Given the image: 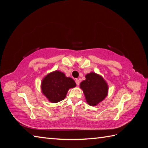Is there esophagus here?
<instances>
[{"label":"esophagus","mask_w":148,"mask_h":148,"mask_svg":"<svg viewBox=\"0 0 148 148\" xmlns=\"http://www.w3.org/2000/svg\"><path fill=\"white\" fill-rule=\"evenodd\" d=\"M75 81H76V84L77 86H79V79H76V80H75Z\"/></svg>","instance_id":"34e87169"}]
</instances>
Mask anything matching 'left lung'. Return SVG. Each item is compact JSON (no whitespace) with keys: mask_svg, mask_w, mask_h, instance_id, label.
I'll return each mask as SVG.
<instances>
[{"mask_svg":"<svg viewBox=\"0 0 148 148\" xmlns=\"http://www.w3.org/2000/svg\"><path fill=\"white\" fill-rule=\"evenodd\" d=\"M86 97L87 103L95 106L105 99L108 91V86L103 78L94 72L86 76V80L80 84Z\"/></svg>","mask_w":148,"mask_h":148,"instance_id":"8db88e82","label":"left lung"}]
</instances>
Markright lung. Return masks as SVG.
Masks as SVG:
<instances>
[{"mask_svg": "<svg viewBox=\"0 0 148 148\" xmlns=\"http://www.w3.org/2000/svg\"><path fill=\"white\" fill-rule=\"evenodd\" d=\"M76 86V83L71 77H67L60 71L51 72L44 78L41 88L44 95L53 103L63 100L71 88Z\"/></svg>", "mask_w": 148, "mask_h": 148, "instance_id": "obj_1", "label": "right lung"}]
</instances>
